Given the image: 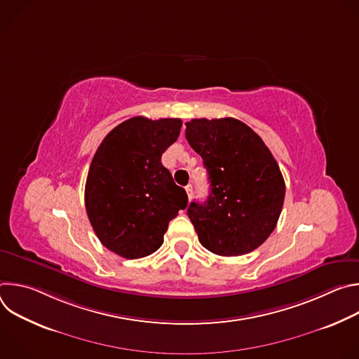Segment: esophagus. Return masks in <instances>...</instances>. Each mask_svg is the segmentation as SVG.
<instances>
[{
    "label": "esophagus",
    "instance_id": "esophagus-1",
    "mask_svg": "<svg viewBox=\"0 0 359 359\" xmlns=\"http://www.w3.org/2000/svg\"><path fill=\"white\" fill-rule=\"evenodd\" d=\"M184 189H186L187 197H189V200H190V198H191V196H193V186H191V184H187Z\"/></svg>",
    "mask_w": 359,
    "mask_h": 359
}]
</instances>
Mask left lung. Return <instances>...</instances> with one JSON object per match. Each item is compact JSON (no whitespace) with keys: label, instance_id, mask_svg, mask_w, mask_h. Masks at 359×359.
<instances>
[{"label":"left lung","instance_id":"1","mask_svg":"<svg viewBox=\"0 0 359 359\" xmlns=\"http://www.w3.org/2000/svg\"><path fill=\"white\" fill-rule=\"evenodd\" d=\"M184 125L212 187L206 201L187 208L200 244L226 257L251 252L273 233L284 204L285 183L274 156L257 133L234 118Z\"/></svg>","mask_w":359,"mask_h":359}]
</instances>
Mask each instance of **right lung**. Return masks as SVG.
Returning a JSON list of instances; mask_svg holds the SVG:
<instances>
[{
	"label": "right lung",
	"mask_w": 359,
	"mask_h": 359,
	"mask_svg": "<svg viewBox=\"0 0 359 359\" xmlns=\"http://www.w3.org/2000/svg\"><path fill=\"white\" fill-rule=\"evenodd\" d=\"M180 119L130 118L99 144L85 184L88 219L100 243L128 260L163 244L169 222L187 206V194L162 165L177 140Z\"/></svg>",
	"instance_id": "1"
}]
</instances>
